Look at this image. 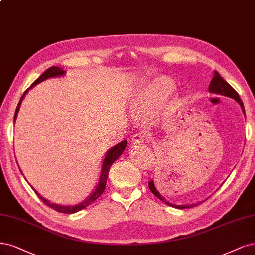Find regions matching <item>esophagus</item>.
I'll return each instance as SVG.
<instances>
[{
	"mask_svg": "<svg viewBox=\"0 0 255 255\" xmlns=\"http://www.w3.org/2000/svg\"><path fill=\"white\" fill-rule=\"evenodd\" d=\"M145 139H147L145 134H141V133H137L135 134L133 137H131V143L134 144H139V143H142Z\"/></svg>",
	"mask_w": 255,
	"mask_h": 255,
	"instance_id": "1",
	"label": "esophagus"
}]
</instances>
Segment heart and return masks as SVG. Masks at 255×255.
Masks as SVG:
<instances>
[{"label": "heart", "instance_id": "obj_1", "mask_svg": "<svg viewBox=\"0 0 255 255\" xmlns=\"http://www.w3.org/2000/svg\"><path fill=\"white\" fill-rule=\"evenodd\" d=\"M174 87L169 78L159 77L140 90L131 104V115L137 121H144L156 113Z\"/></svg>", "mask_w": 255, "mask_h": 255}]
</instances>
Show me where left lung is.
Returning <instances> with one entry per match:
<instances>
[{
	"label": "left lung",
	"instance_id": "left-lung-1",
	"mask_svg": "<svg viewBox=\"0 0 255 255\" xmlns=\"http://www.w3.org/2000/svg\"><path fill=\"white\" fill-rule=\"evenodd\" d=\"M209 92L210 93H212V94H217V95H222V96H227V97H230V98H233L236 102H238L240 105H241V108H242V111H243V113L245 114V109H244V104H243V102H242V100H241V98H240V96H239V94L236 93L235 91H234V89L233 87L228 83V82H226L224 79L221 77V75H219L216 71L214 72V77H213V79L211 80V83H210V85H209ZM148 187H150V190L152 191V193L153 194L155 195V196H157L158 198H159L161 201H163V203H165L166 205L168 206H171V207H173V208H176V209H188V208H193V207H196V206H198V205H200L201 203H203V201H206L208 198H206V199H204L203 201H198V203H194V204H188V205H174V204H171V203H169L168 200H166L159 192H158V190L156 189V187H155V183H154V180H152V181H150L148 182Z\"/></svg>",
	"mask_w": 255,
	"mask_h": 255
}]
</instances>
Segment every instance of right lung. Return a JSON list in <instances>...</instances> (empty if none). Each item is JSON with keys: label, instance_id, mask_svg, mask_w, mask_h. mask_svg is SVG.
I'll use <instances>...</instances> for the list:
<instances>
[{"label": "right lung", "instance_id": "1", "mask_svg": "<svg viewBox=\"0 0 255 255\" xmlns=\"http://www.w3.org/2000/svg\"><path fill=\"white\" fill-rule=\"evenodd\" d=\"M66 74L65 71H63V68L61 67H58V66H51L49 67L48 69H46L45 72H44L36 81H34L29 89H27L25 91V93L23 94V96L21 97V100L19 102V104H17L16 107V110H15V114H14V121L17 117V113H19L20 111V107H21V103L24 99V97L26 96V94L28 93V91L30 89H32V87L34 85H37L39 83H41L42 81H45L46 79H49V78H55V77H61V76H64ZM127 144H128V140H124V141H121L120 143L116 144L112 146L110 150L105 153V156H104V159L102 161V165H101V173H100V177H99V180H98V183L97 186H96V188L94 189V191L91 193V194L87 196L84 200H82L81 203H79L77 205H74V206H65V205H58V204H55V203H51V201H49L48 199L42 197V195H40L39 193L34 190L32 187V190L36 192V194L39 196V198L43 201L44 204H45L46 206L50 207L51 209L56 210V211L58 212H61V213H65V214H73V213H77L79 211H81V210H83L84 208H86L87 206H90L91 204H93L94 201L97 199L102 193L104 192V189H105V186H107V180H108V175H109V172H110V169L112 164L115 162L119 156L124 153L125 148L127 147Z\"/></svg>", "mask_w": 255, "mask_h": 255}]
</instances>
